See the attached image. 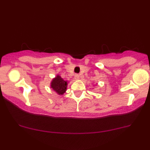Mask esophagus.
Segmentation results:
<instances>
[{
    "mask_svg": "<svg viewBox=\"0 0 150 150\" xmlns=\"http://www.w3.org/2000/svg\"><path fill=\"white\" fill-rule=\"evenodd\" d=\"M74 79H75V80H79L80 79V76L79 74H75Z\"/></svg>",
    "mask_w": 150,
    "mask_h": 150,
    "instance_id": "obj_1",
    "label": "esophagus"
}]
</instances>
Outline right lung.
Returning <instances> with one entry per match:
<instances>
[{
	"mask_svg": "<svg viewBox=\"0 0 150 150\" xmlns=\"http://www.w3.org/2000/svg\"><path fill=\"white\" fill-rule=\"evenodd\" d=\"M67 84L68 81H65L60 76L57 74L51 81L50 88L59 95H63L67 90Z\"/></svg>",
	"mask_w": 150,
	"mask_h": 150,
	"instance_id": "add662e5",
	"label": "right lung"
}]
</instances>
